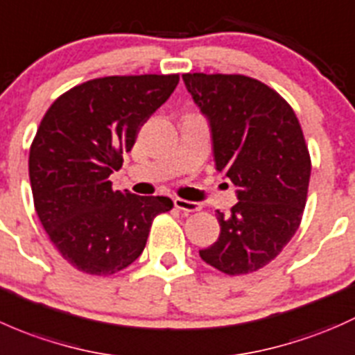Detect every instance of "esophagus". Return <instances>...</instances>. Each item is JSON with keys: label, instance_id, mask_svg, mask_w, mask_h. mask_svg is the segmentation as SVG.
I'll list each match as a JSON object with an SVG mask.
<instances>
[{"label": "esophagus", "instance_id": "1", "mask_svg": "<svg viewBox=\"0 0 355 355\" xmlns=\"http://www.w3.org/2000/svg\"><path fill=\"white\" fill-rule=\"evenodd\" d=\"M174 207L181 211H198L202 208V205L196 202H189V200L174 198Z\"/></svg>", "mask_w": 355, "mask_h": 355}]
</instances>
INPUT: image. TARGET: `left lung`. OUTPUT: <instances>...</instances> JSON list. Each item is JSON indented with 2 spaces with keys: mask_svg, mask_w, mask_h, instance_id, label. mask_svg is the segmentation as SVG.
I'll use <instances>...</instances> for the list:
<instances>
[{
  "mask_svg": "<svg viewBox=\"0 0 355 355\" xmlns=\"http://www.w3.org/2000/svg\"><path fill=\"white\" fill-rule=\"evenodd\" d=\"M188 92L207 116L217 171L237 186L220 236L200 251L205 263L227 275L268 265L292 239L308 198L311 157L288 102L244 75L184 73Z\"/></svg>",
  "mask_w": 355,
  "mask_h": 355,
  "instance_id": "left-lung-1",
  "label": "left lung"
}]
</instances>
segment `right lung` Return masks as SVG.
Listing matches in <instances>:
<instances>
[{"label":"right lung","mask_w":355,"mask_h":355,"mask_svg":"<svg viewBox=\"0 0 355 355\" xmlns=\"http://www.w3.org/2000/svg\"><path fill=\"white\" fill-rule=\"evenodd\" d=\"M179 75L94 78L51 104L28 155L34 207L51 243L71 266L112 275L147 244L167 196L114 191L109 181L140 128L171 97Z\"/></svg>","instance_id":"1"}]
</instances>
